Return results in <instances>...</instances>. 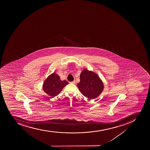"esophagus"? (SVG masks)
<instances>
[{"mask_svg": "<svg viewBox=\"0 0 150 150\" xmlns=\"http://www.w3.org/2000/svg\"><path fill=\"white\" fill-rule=\"evenodd\" d=\"M75 80H74V81H71V82H70V83L75 84Z\"/></svg>", "mask_w": 150, "mask_h": 150, "instance_id": "esophagus-1", "label": "esophagus"}]
</instances>
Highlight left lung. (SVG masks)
Here are the masks:
<instances>
[{"instance_id": "1", "label": "left lung", "mask_w": 150, "mask_h": 150, "mask_svg": "<svg viewBox=\"0 0 150 150\" xmlns=\"http://www.w3.org/2000/svg\"><path fill=\"white\" fill-rule=\"evenodd\" d=\"M77 86L81 93L90 99L99 96L103 89V83L98 75L87 69H84L80 75V82Z\"/></svg>"}]
</instances>
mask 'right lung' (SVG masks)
Returning a JSON list of instances; mask_svg holds the SVG:
<instances>
[{
    "label": "right lung",
    "mask_w": 150,
    "mask_h": 150,
    "mask_svg": "<svg viewBox=\"0 0 150 150\" xmlns=\"http://www.w3.org/2000/svg\"><path fill=\"white\" fill-rule=\"evenodd\" d=\"M68 83L69 82L65 80L61 81L59 76L53 73L45 81L42 88L44 92L53 97L57 96Z\"/></svg>",
    "instance_id": "1"
}]
</instances>
